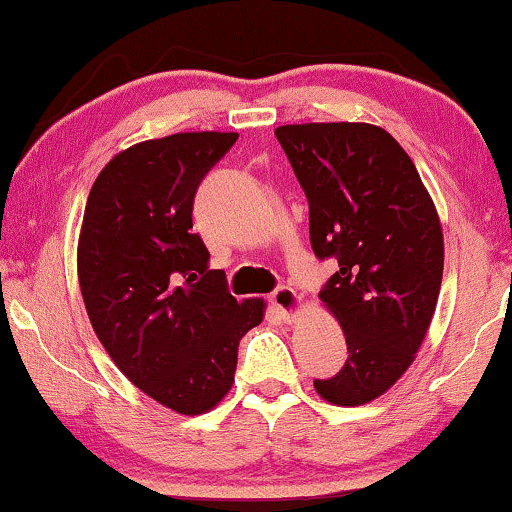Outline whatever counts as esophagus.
Segmentation results:
<instances>
[{"label":"esophagus","instance_id":"obj_1","mask_svg":"<svg viewBox=\"0 0 512 512\" xmlns=\"http://www.w3.org/2000/svg\"><path fill=\"white\" fill-rule=\"evenodd\" d=\"M271 304L278 308V313L283 315L285 320H292L294 315L299 313V308H301V297L292 290V287L280 285L271 294Z\"/></svg>","mask_w":512,"mask_h":512}]
</instances>
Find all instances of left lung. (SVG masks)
Masks as SVG:
<instances>
[{"label": "left lung", "mask_w": 512, "mask_h": 512, "mask_svg": "<svg viewBox=\"0 0 512 512\" xmlns=\"http://www.w3.org/2000/svg\"><path fill=\"white\" fill-rule=\"evenodd\" d=\"M276 139L306 192L315 257L338 262L320 299L341 322L348 359L313 385L329 403L362 406L413 364L434 318L443 278L436 206L383 127L308 122L278 127Z\"/></svg>", "instance_id": "8db88e82"}]
</instances>
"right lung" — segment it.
Instances as JSON below:
<instances>
[{
    "instance_id": "1",
    "label": "right lung",
    "mask_w": 512,
    "mask_h": 512,
    "mask_svg": "<svg viewBox=\"0 0 512 512\" xmlns=\"http://www.w3.org/2000/svg\"><path fill=\"white\" fill-rule=\"evenodd\" d=\"M234 132L136 143L102 169L85 204L78 283L92 329L132 383L199 415L232 390L239 341L264 301H236L192 232L194 194Z\"/></svg>"
}]
</instances>
